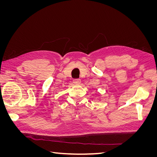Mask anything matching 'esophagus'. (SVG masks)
I'll return each mask as SVG.
<instances>
[{"instance_id": "1", "label": "esophagus", "mask_w": 157, "mask_h": 157, "mask_svg": "<svg viewBox=\"0 0 157 157\" xmlns=\"http://www.w3.org/2000/svg\"><path fill=\"white\" fill-rule=\"evenodd\" d=\"M73 82L75 84H80V82H81V80H80V79H78V78L74 79L73 80Z\"/></svg>"}]
</instances>
